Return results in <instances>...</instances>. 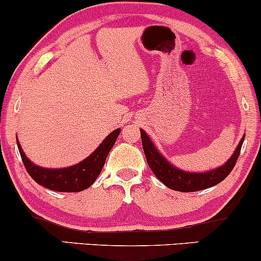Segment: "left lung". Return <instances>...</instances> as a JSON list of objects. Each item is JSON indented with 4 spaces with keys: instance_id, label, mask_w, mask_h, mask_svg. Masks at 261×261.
Here are the masks:
<instances>
[{
    "instance_id": "obj_1",
    "label": "left lung",
    "mask_w": 261,
    "mask_h": 261,
    "mask_svg": "<svg viewBox=\"0 0 261 261\" xmlns=\"http://www.w3.org/2000/svg\"><path fill=\"white\" fill-rule=\"evenodd\" d=\"M140 133L141 139H142L143 152H145L149 168L166 187L172 189V190L182 191V193L203 190V189L211 188L222 181L232 172L233 167L236 166V162L238 160L239 153H241V148L245 137L244 134L239 141L236 151L233 152L229 160L223 166L208 170V172L194 173L179 169L173 166L166 157H163L162 153H160V151L152 142V140L149 139L148 135L146 134V131L140 128Z\"/></svg>"
}]
</instances>
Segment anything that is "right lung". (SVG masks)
I'll return each mask as SVG.
<instances>
[{"label": "right lung", "mask_w": 261, "mask_h": 261, "mask_svg": "<svg viewBox=\"0 0 261 261\" xmlns=\"http://www.w3.org/2000/svg\"><path fill=\"white\" fill-rule=\"evenodd\" d=\"M119 134H120V128L114 130L86 160L74 164V166L66 167V168L39 167L27 157L19 141H18V137L17 145L27 172L39 185L50 189V190L60 191V193H77V191L88 189L100 174L108 154L113 148Z\"/></svg>", "instance_id": "right-lung-1"}]
</instances>
